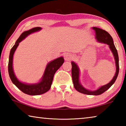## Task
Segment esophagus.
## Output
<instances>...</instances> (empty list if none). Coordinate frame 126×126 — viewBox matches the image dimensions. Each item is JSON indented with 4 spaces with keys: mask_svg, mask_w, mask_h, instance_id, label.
Here are the masks:
<instances>
[{
    "mask_svg": "<svg viewBox=\"0 0 126 126\" xmlns=\"http://www.w3.org/2000/svg\"><path fill=\"white\" fill-rule=\"evenodd\" d=\"M73 58V55H72V54L69 53H65L64 54V59L65 61H70L71 60V59Z\"/></svg>",
    "mask_w": 126,
    "mask_h": 126,
    "instance_id": "34e87169",
    "label": "esophagus"
}]
</instances>
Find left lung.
<instances>
[{
  "label": "left lung",
  "instance_id": "8db88e82",
  "mask_svg": "<svg viewBox=\"0 0 126 126\" xmlns=\"http://www.w3.org/2000/svg\"><path fill=\"white\" fill-rule=\"evenodd\" d=\"M92 28L95 31V38H96L97 41L102 43L107 44L109 46V47L110 50L112 51L113 54L115 59V63H116V73H115L114 76L113 77L112 80L110 83H108V84L106 85H104V86L100 87L98 89L94 91H89L88 89H87L84 87H83L82 84H80V83L79 82V69L77 64L74 63V62H71L72 67V76L74 88L79 92L85 94L98 95L101 94L103 93L104 92L108 90L113 84L115 81H116L119 73V58L117 50L113 43V40L110 34L107 32L104 31V30L98 28L93 27Z\"/></svg>",
  "mask_w": 126,
  "mask_h": 126
}]
</instances>
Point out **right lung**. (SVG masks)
<instances>
[{"instance_id":"right-lung-1","label":"right lung","mask_w":126,"mask_h":126,"mask_svg":"<svg viewBox=\"0 0 126 126\" xmlns=\"http://www.w3.org/2000/svg\"><path fill=\"white\" fill-rule=\"evenodd\" d=\"M42 28L40 27H35L29 31L24 32L17 39L15 45L10 50L9 54V63H8V72H9L10 79L13 83L15 84V86L19 89L21 91H22L23 93L31 95L42 94L49 90L55 73L61 67L64 61L63 57H61L48 63V64L47 65L41 80L37 83L31 84L24 83L20 82L16 78L14 73L13 68V55L15 51H16V48L18 47L19 43L25 39L28 35L31 34V33L39 31Z\"/></svg>"}]
</instances>
